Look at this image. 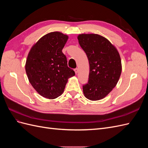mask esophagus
I'll list each match as a JSON object with an SVG mask.
<instances>
[{"label": "esophagus", "mask_w": 148, "mask_h": 148, "mask_svg": "<svg viewBox=\"0 0 148 148\" xmlns=\"http://www.w3.org/2000/svg\"><path fill=\"white\" fill-rule=\"evenodd\" d=\"M74 71H75V73H76V74H77V73H78V69H74Z\"/></svg>", "instance_id": "34e87169"}]
</instances>
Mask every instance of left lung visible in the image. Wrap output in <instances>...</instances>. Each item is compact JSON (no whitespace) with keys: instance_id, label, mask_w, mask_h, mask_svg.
Listing matches in <instances>:
<instances>
[{"instance_id":"1","label":"left lung","mask_w":148,"mask_h":148,"mask_svg":"<svg viewBox=\"0 0 148 148\" xmlns=\"http://www.w3.org/2000/svg\"><path fill=\"white\" fill-rule=\"evenodd\" d=\"M78 39L89 64L88 82L83 86L84 95L91 101L102 99L119 82L122 72L119 53L108 39L99 34H79Z\"/></svg>"}]
</instances>
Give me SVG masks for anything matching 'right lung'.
<instances>
[{"mask_svg":"<svg viewBox=\"0 0 148 148\" xmlns=\"http://www.w3.org/2000/svg\"><path fill=\"white\" fill-rule=\"evenodd\" d=\"M68 39V36L58 31L49 33L34 44L28 55L25 70L29 82L47 99L60 96L68 79L75 75L62 52Z\"/></svg>","mask_w":148,"mask_h":148,"instance_id":"obj_1","label":"right lung"}]
</instances>
